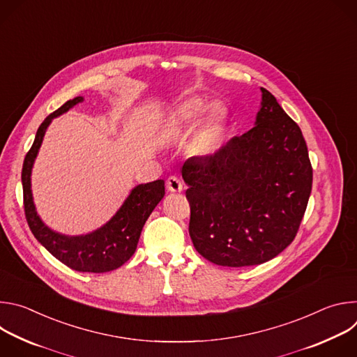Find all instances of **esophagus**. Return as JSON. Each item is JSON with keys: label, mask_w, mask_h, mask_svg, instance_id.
I'll use <instances>...</instances> for the list:
<instances>
[{"label": "esophagus", "mask_w": 357, "mask_h": 357, "mask_svg": "<svg viewBox=\"0 0 357 357\" xmlns=\"http://www.w3.org/2000/svg\"><path fill=\"white\" fill-rule=\"evenodd\" d=\"M167 189L172 193L175 192H182L183 189V182L178 176H169L167 179Z\"/></svg>", "instance_id": "34e87169"}]
</instances>
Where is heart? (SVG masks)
Instances as JSON below:
<instances>
[{
  "mask_svg": "<svg viewBox=\"0 0 357 357\" xmlns=\"http://www.w3.org/2000/svg\"><path fill=\"white\" fill-rule=\"evenodd\" d=\"M209 108L211 105L199 97H193L182 101L179 106H176L169 120L171 131L174 132L190 131L193 127L197 126V123L202 120L203 116H205V113ZM226 119H227V113L225 107L219 105L212 107L206 114L205 120L202 121L200 128L195 137L193 146L196 151L208 152L220 141L225 131Z\"/></svg>",
  "mask_w": 357,
  "mask_h": 357,
  "instance_id": "b5f03b06",
  "label": "heart"
}]
</instances>
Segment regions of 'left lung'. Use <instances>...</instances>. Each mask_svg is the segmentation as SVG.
I'll return each instance as SVG.
<instances>
[{"instance_id": "obj_1", "label": "left lung", "mask_w": 357, "mask_h": 357, "mask_svg": "<svg viewBox=\"0 0 357 357\" xmlns=\"http://www.w3.org/2000/svg\"><path fill=\"white\" fill-rule=\"evenodd\" d=\"M256 126L213 155L182 167L189 186V234L213 264H263L295 238L312 189V167L298 124L261 87Z\"/></svg>"}]
</instances>
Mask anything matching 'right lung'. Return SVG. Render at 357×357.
<instances>
[{
	"label": "right lung",
	"mask_w": 357,
	"mask_h": 357,
	"mask_svg": "<svg viewBox=\"0 0 357 357\" xmlns=\"http://www.w3.org/2000/svg\"><path fill=\"white\" fill-rule=\"evenodd\" d=\"M82 101L83 97L80 96L66 101L39 126L22 165L24 209L35 238L61 263L80 273H107L121 267L131 259L146 219L165 195V182L158 179L135 186L119 212L105 226L89 234L65 236L49 229L38 216L33 205L31 190L32 167L50 121Z\"/></svg>",
	"instance_id": "1"
}]
</instances>
